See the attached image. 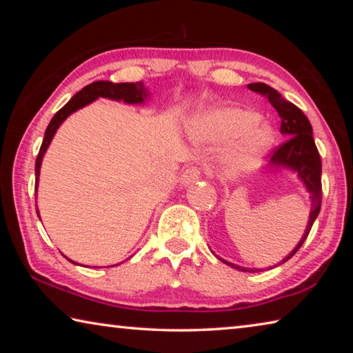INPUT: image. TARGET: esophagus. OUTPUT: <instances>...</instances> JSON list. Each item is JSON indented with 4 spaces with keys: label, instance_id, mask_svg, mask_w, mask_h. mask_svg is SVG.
Masks as SVG:
<instances>
[{
    "label": "esophagus",
    "instance_id": "obj_1",
    "mask_svg": "<svg viewBox=\"0 0 353 353\" xmlns=\"http://www.w3.org/2000/svg\"><path fill=\"white\" fill-rule=\"evenodd\" d=\"M201 176H202V168H201V166H198V165L188 166V168L183 171V174L181 177V183L187 187V185H191V183H194L196 181H199Z\"/></svg>",
    "mask_w": 353,
    "mask_h": 353
}]
</instances>
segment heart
I'll list each match as a JSON object with an SVG mask.
<instances>
[{"label": "heart", "instance_id": "heart-1", "mask_svg": "<svg viewBox=\"0 0 353 353\" xmlns=\"http://www.w3.org/2000/svg\"><path fill=\"white\" fill-rule=\"evenodd\" d=\"M187 132L199 146H221L236 139L227 155V165L232 171L252 168L276 140L272 126L260 121L259 113L238 107L199 113L188 121Z\"/></svg>", "mask_w": 353, "mask_h": 353}]
</instances>
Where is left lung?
I'll list each match as a JSON object with an SVG mask.
<instances>
[{
	"mask_svg": "<svg viewBox=\"0 0 353 353\" xmlns=\"http://www.w3.org/2000/svg\"><path fill=\"white\" fill-rule=\"evenodd\" d=\"M248 88L255 93L263 94V97H266L268 101L272 104L274 109L277 110L280 119H282V123H280V132H282V135L286 140L276 149H272L271 159H270L271 170L276 171V170L285 168V170L294 171L297 177L301 179L303 185H305L308 193L312 194V210H310L307 229L303 232L302 240L299 241L297 246L279 263V265H282V263L288 261L291 256L301 249L303 241L307 240L310 230H312L314 219L318 218L319 214L321 201H322L321 155L318 152V148L314 145L312 124H310L308 118L303 115V112L299 109L297 105L290 103V101H286L277 90H274L272 87L266 85V83L263 82L249 83ZM219 260L238 271H244V272L259 271V270H254V268H243V266L234 265V263L227 261L224 259H219Z\"/></svg>",
	"mask_w": 353,
	"mask_h": 353,
	"instance_id": "8db88e82",
	"label": "left lung"
}]
</instances>
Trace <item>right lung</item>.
I'll return each instance as SVG.
<instances>
[{
	"label": "right lung",
	"mask_w": 353,
	"mask_h": 353,
	"mask_svg": "<svg viewBox=\"0 0 353 353\" xmlns=\"http://www.w3.org/2000/svg\"><path fill=\"white\" fill-rule=\"evenodd\" d=\"M148 97H149L148 88L145 87V83L143 82L113 83L110 81H97L93 83H88V85L83 87L81 92H77L74 97L71 98L54 117H52L50 124H48V128L45 130V139L41 141L37 160H35V185H39L40 166H41V160H43L46 149L50 146L52 137H54L59 126H61L71 113L82 109V107H85L87 104L93 103V101L98 98L124 101L126 104H141L145 103ZM35 191H37V187H35ZM37 214H39V208H37Z\"/></svg>",
	"instance_id": "1"
}]
</instances>
